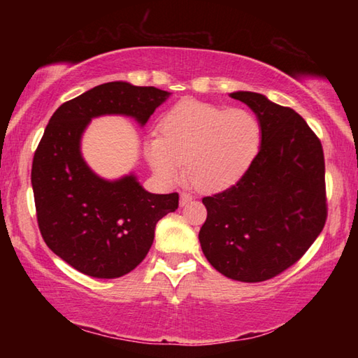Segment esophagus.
<instances>
[{"label":"esophagus","instance_id":"34e87169","mask_svg":"<svg viewBox=\"0 0 358 358\" xmlns=\"http://www.w3.org/2000/svg\"><path fill=\"white\" fill-rule=\"evenodd\" d=\"M189 201H192V194H189V192H181L180 194V205H181V207H185V205Z\"/></svg>","mask_w":358,"mask_h":358}]
</instances>
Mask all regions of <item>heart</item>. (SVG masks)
Wrapping results in <instances>:
<instances>
[{"mask_svg":"<svg viewBox=\"0 0 358 358\" xmlns=\"http://www.w3.org/2000/svg\"><path fill=\"white\" fill-rule=\"evenodd\" d=\"M161 136H151L147 156L153 171L177 181L187 164L203 191H222L245 177L262 147L259 118L245 108H226L186 99L164 113Z\"/></svg>","mask_w":358,"mask_h":358,"instance_id":"obj_1","label":"heart"}]
</instances>
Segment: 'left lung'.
<instances>
[{"mask_svg": "<svg viewBox=\"0 0 358 358\" xmlns=\"http://www.w3.org/2000/svg\"><path fill=\"white\" fill-rule=\"evenodd\" d=\"M256 113L262 147L238 183L203 197L199 232L208 262L230 280L260 282L308 251L327 220L322 145L306 121L264 94L230 93Z\"/></svg>", "mask_w": 358, "mask_h": 358, "instance_id": "1", "label": "left lung"}]
</instances>
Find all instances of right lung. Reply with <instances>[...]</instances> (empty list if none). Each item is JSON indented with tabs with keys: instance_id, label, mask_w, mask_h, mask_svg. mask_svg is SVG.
<instances>
[{
	"instance_id": "obj_1",
	"label": "right lung",
	"mask_w": 358,
	"mask_h": 358,
	"mask_svg": "<svg viewBox=\"0 0 358 358\" xmlns=\"http://www.w3.org/2000/svg\"><path fill=\"white\" fill-rule=\"evenodd\" d=\"M171 93L108 82L57 108L36 148L31 169L36 215L45 245L93 278H120L142 262L161 217L178 208V194H151L136 175L104 180L80 153L92 118L124 115L143 126Z\"/></svg>"
}]
</instances>
